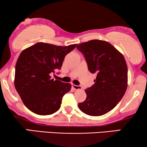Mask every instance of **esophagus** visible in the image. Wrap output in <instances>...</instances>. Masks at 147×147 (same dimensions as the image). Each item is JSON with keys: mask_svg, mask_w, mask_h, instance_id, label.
<instances>
[{"mask_svg": "<svg viewBox=\"0 0 147 147\" xmlns=\"http://www.w3.org/2000/svg\"><path fill=\"white\" fill-rule=\"evenodd\" d=\"M71 86H72V88H73L74 89L76 90H80L82 89V87L81 86H76V85H75V84H72Z\"/></svg>", "mask_w": 147, "mask_h": 147, "instance_id": "34e87169", "label": "esophagus"}]
</instances>
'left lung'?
<instances>
[{"label":"left lung","instance_id":"1","mask_svg":"<svg viewBox=\"0 0 147 147\" xmlns=\"http://www.w3.org/2000/svg\"><path fill=\"white\" fill-rule=\"evenodd\" d=\"M88 63L89 71L96 74L95 84L85 90L84 102L78 104L88 115L99 116L113 109L125 94L128 68L124 56L107 41L94 39L77 45Z\"/></svg>","mask_w":147,"mask_h":147}]
</instances>
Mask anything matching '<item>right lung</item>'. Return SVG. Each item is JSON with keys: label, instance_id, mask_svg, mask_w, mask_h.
Segmentation results:
<instances>
[{"label": "right lung", "instance_id": "obj_1", "mask_svg": "<svg viewBox=\"0 0 147 147\" xmlns=\"http://www.w3.org/2000/svg\"><path fill=\"white\" fill-rule=\"evenodd\" d=\"M76 44L57 46L37 43L24 49L15 66V86L28 109L39 115H49L61 106L64 94L71 85L51 79L50 74L61 69L65 55Z\"/></svg>", "mask_w": 147, "mask_h": 147}]
</instances>
